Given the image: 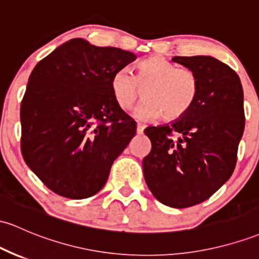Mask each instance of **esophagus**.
<instances>
[{
	"label": "esophagus",
	"mask_w": 259,
	"mask_h": 259,
	"mask_svg": "<svg viewBox=\"0 0 259 259\" xmlns=\"http://www.w3.org/2000/svg\"><path fill=\"white\" fill-rule=\"evenodd\" d=\"M144 129H145V126H144L143 124H138V126H136V133H138L139 135L143 134V133H144Z\"/></svg>",
	"instance_id": "34e87169"
}]
</instances>
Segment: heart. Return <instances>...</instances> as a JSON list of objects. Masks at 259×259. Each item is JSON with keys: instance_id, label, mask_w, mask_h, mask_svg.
I'll list each match as a JSON object with an SVG mask.
<instances>
[{"instance_id": "obj_1", "label": "heart", "mask_w": 259, "mask_h": 259, "mask_svg": "<svg viewBox=\"0 0 259 259\" xmlns=\"http://www.w3.org/2000/svg\"><path fill=\"white\" fill-rule=\"evenodd\" d=\"M118 107L130 110L144 96L146 102L135 112L140 120H177L192 109L199 93L198 76L162 56H150L135 67V75L119 70L110 81Z\"/></svg>"}]
</instances>
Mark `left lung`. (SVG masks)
<instances>
[{"label": "left lung", "mask_w": 259, "mask_h": 259, "mask_svg": "<svg viewBox=\"0 0 259 259\" xmlns=\"http://www.w3.org/2000/svg\"><path fill=\"white\" fill-rule=\"evenodd\" d=\"M172 60L198 76V97L182 118L145 129L152 147L143 168L153 197L182 209L206 200L231 177L245 110L240 77L226 64L209 55Z\"/></svg>", "instance_id": "left-lung-1"}]
</instances>
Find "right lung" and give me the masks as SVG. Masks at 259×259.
<instances>
[{
    "mask_svg": "<svg viewBox=\"0 0 259 259\" xmlns=\"http://www.w3.org/2000/svg\"><path fill=\"white\" fill-rule=\"evenodd\" d=\"M136 60L130 51L64 42L35 65L21 106L25 163L61 197L84 199L104 187L113 162L136 133L118 107L113 75Z\"/></svg>",
    "mask_w": 259,
    "mask_h": 259,
    "instance_id": "1",
    "label": "right lung"
}]
</instances>
